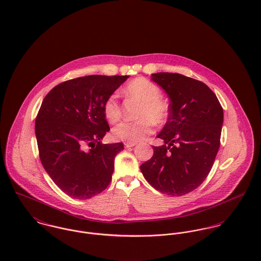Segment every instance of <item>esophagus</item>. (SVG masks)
<instances>
[{
	"mask_svg": "<svg viewBox=\"0 0 261 261\" xmlns=\"http://www.w3.org/2000/svg\"><path fill=\"white\" fill-rule=\"evenodd\" d=\"M136 145V143H124V146H125V148H131V147H134Z\"/></svg>",
	"mask_w": 261,
	"mask_h": 261,
	"instance_id": "obj_1",
	"label": "esophagus"
}]
</instances>
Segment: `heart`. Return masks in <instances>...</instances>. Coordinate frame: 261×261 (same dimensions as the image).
Masks as SVG:
<instances>
[{
	"mask_svg": "<svg viewBox=\"0 0 261 261\" xmlns=\"http://www.w3.org/2000/svg\"><path fill=\"white\" fill-rule=\"evenodd\" d=\"M125 92L130 97L140 101L142 106L139 108L137 117L133 122H124L114 128L112 135L115 140L137 143L152 134L155 124L164 125L170 116V105L161 98L160 88L148 79L139 77L127 84ZM103 112L106 119L115 124L121 119V107L116 92L111 93L103 103Z\"/></svg>",
	"mask_w": 261,
	"mask_h": 261,
	"instance_id": "heart-1",
	"label": "heart"
}]
</instances>
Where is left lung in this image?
Returning <instances> with one entry per match:
<instances>
[{"instance_id":"8db88e82","label":"left lung","mask_w":261,"mask_h":261,"mask_svg":"<svg viewBox=\"0 0 261 261\" xmlns=\"http://www.w3.org/2000/svg\"><path fill=\"white\" fill-rule=\"evenodd\" d=\"M170 99V116L157 135L162 146L140 166L156 190L185 195L202 184L220 146L223 109L213 91L201 81L177 73L152 74Z\"/></svg>"}]
</instances>
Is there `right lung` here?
Listing matches in <instances>:
<instances>
[{
    "instance_id": "1",
    "label": "right lung",
    "mask_w": 261,
    "mask_h": 261,
    "mask_svg": "<svg viewBox=\"0 0 261 261\" xmlns=\"http://www.w3.org/2000/svg\"><path fill=\"white\" fill-rule=\"evenodd\" d=\"M128 76L90 75L65 81L44 98L36 117L40 160L67 195L88 199L111 182L121 142L102 144L110 130L103 112L105 99Z\"/></svg>"
}]
</instances>
